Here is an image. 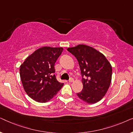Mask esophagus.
<instances>
[{"mask_svg":"<svg viewBox=\"0 0 133 133\" xmlns=\"http://www.w3.org/2000/svg\"><path fill=\"white\" fill-rule=\"evenodd\" d=\"M74 79L73 78H70V80H69V82H73Z\"/></svg>","mask_w":133,"mask_h":133,"instance_id":"esophagus-1","label":"esophagus"}]
</instances>
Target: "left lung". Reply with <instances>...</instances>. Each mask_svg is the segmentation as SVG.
Instances as JSON below:
<instances>
[{"instance_id":"1","label":"left lung","mask_w":133,"mask_h":133,"mask_svg":"<svg viewBox=\"0 0 133 133\" xmlns=\"http://www.w3.org/2000/svg\"><path fill=\"white\" fill-rule=\"evenodd\" d=\"M78 61L83 89L77 93L79 99L88 103H95L102 99L112 78V66L105 56L96 49L85 45L67 48Z\"/></svg>"}]
</instances>
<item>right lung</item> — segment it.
Instances as JSON below:
<instances>
[{"instance_id": "1", "label": "right lung", "mask_w": 133, "mask_h": 133, "mask_svg": "<svg viewBox=\"0 0 133 133\" xmlns=\"http://www.w3.org/2000/svg\"><path fill=\"white\" fill-rule=\"evenodd\" d=\"M63 50L43 46L29 56L20 66V76L25 92L36 102L45 103L55 96L63 83L56 79L54 64Z\"/></svg>"}]
</instances>
